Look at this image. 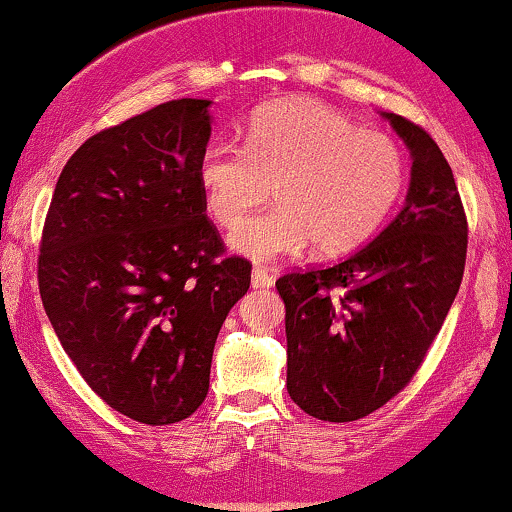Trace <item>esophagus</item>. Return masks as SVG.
I'll return each instance as SVG.
<instances>
[{"label": "esophagus", "mask_w": 512, "mask_h": 512, "mask_svg": "<svg viewBox=\"0 0 512 512\" xmlns=\"http://www.w3.org/2000/svg\"><path fill=\"white\" fill-rule=\"evenodd\" d=\"M272 284H275V279H272L270 272L261 268V265L251 270V286H254V289H270Z\"/></svg>", "instance_id": "obj_1"}]
</instances>
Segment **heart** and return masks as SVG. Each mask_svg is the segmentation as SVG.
Instances as JSON below:
<instances>
[{
	"label": "heart",
	"instance_id": "obj_1",
	"mask_svg": "<svg viewBox=\"0 0 512 512\" xmlns=\"http://www.w3.org/2000/svg\"><path fill=\"white\" fill-rule=\"evenodd\" d=\"M198 184L207 214L226 228L272 186L277 205L228 237L237 254L275 261L314 244L321 256H340L366 242L401 198L405 153L394 137L361 130L326 104L289 100L258 111L247 144L209 142Z\"/></svg>",
	"mask_w": 512,
	"mask_h": 512
}]
</instances>
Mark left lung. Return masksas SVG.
Segmentation results:
<instances>
[{
	"mask_svg": "<svg viewBox=\"0 0 512 512\" xmlns=\"http://www.w3.org/2000/svg\"><path fill=\"white\" fill-rule=\"evenodd\" d=\"M380 116L412 160L401 212L345 261L277 279L286 389L324 422L366 417L412 380L464 277L468 226L443 151L419 125Z\"/></svg>",
	"mask_w": 512,
	"mask_h": 512,
	"instance_id": "1",
	"label": "left lung"
}]
</instances>
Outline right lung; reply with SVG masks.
I'll return each mask as SVG.
<instances>
[{"label":"right lung","mask_w":512,"mask_h":512,"mask_svg":"<svg viewBox=\"0 0 512 512\" xmlns=\"http://www.w3.org/2000/svg\"><path fill=\"white\" fill-rule=\"evenodd\" d=\"M212 100L158 104L81 144L60 172L39 256L55 335L104 403L163 426L209 391L214 342L251 265L207 221L198 160Z\"/></svg>","instance_id":"obj_1"}]
</instances>
